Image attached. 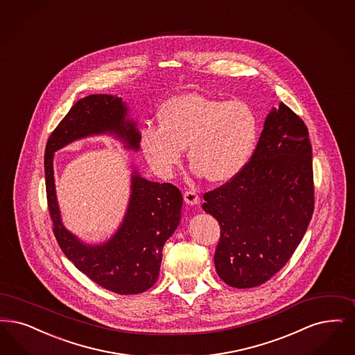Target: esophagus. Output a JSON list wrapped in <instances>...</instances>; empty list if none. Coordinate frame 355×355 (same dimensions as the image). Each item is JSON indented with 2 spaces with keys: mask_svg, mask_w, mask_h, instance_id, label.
I'll list each match as a JSON object with an SVG mask.
<instances>
[{
  "mask_svg": "<svg viewBox=\"0 0 355 355\" xmlns=\"http://www.w3.org/2000/svg\"><path fill=\"white\" fill-rule=\"evenodd\" d=\"M184 202L190 206H194V205H198L199 203L198 194L193 190H186L184 193Z\"/></svg>",
  "mask_w": 355,
  "mask_h": 355,
  "instance_id": "1",
  "label": "esophagus"
}]
</instances>
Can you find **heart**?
<instances>
[{
	"label": "heart",
	"mask_w": 355,
	"mask_h": 355,
	"mask_svg": "<svg viewBox=\"0 0 355 355\" xmlns=\"http://www.w3.org/2000/svg\"><path fill=\"white\" fill-rule=\"evenodd\" d=\"M159 125H145L140 145L150 166L168 175L187 148L190 164L210 182H226L244 168L255 146L257 121L248 104L184 94L158 111Z\"/></svg>",
	"instance_id": "1"
}]
</instances>
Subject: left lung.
<instances>
[{"instance_id": "8db88e82", "label": "left lung", "mask_w": 355, "mask_h": 355, "mask_svg": "<svg viewBox=\"0 0 355 355\" xmlns=\"http://www.w3.org/2000/svg\"><path fill=\"white\" fill-rule=\"evenodd\" d=\"M219 222L214 263L234 288H254L283 268L302 241L314 210L312 145L305 123L280 103L266 117L250 161L203 196Z\"/></svg>"}]
</instances>
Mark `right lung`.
Segmentation results:
<instances>
[{
  "instance_id": "right-lung-1",
  "label": "right lung",
  "mask_w": 355,
  "mask_h": 355,
  "mask_svg": "<svg viewBox=\"0 0 355 355\" xmlns=\"http://www.w3.org/2000/svg\"><path fill=\"white\" fill-rule=\"evenodd\" d=\"M127 116V105L117 96L89 95L76 101L47 140L44 177L53 231L63 254L100 286L119 295H137L156 283L164 244L180 225L182 194L178 187L146 181L133 171L123 223L110 241L92 245L63 226L53 169L54 152L92 135H114L124 148L139 150L140 132Z\"/></svg>"
}]
</instances>
